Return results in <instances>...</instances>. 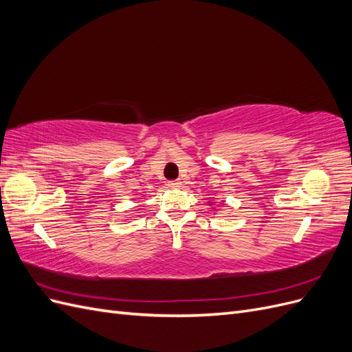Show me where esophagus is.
I'll return each mask as SVG.
<instances>
[{"label": "esophagus", "instance_id": "34e87169", "mask_svg": "<svg viewBox=\"0 0 352 352\" xmlns=\"http://www.w3.org/2000/svg\"><path fill=\"white\" fill-rule=\"evenodd\" d=\"M180 185H182V184H180L179 180H173V182H168V188H179Z\"/></svg>", "mask_w": 352, "mask_h": 352}]
</instances>
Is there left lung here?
Returning <instances> with one entry per match:
<instances>
[{
    "label": "left lung",
    "mask_w": 352,
    "mask_h": 352,
    "mask_svg": "<svg viewBox=\"0 0 352 352\" xmlns=\"http://www.w3.org/2000/svg\"><path fill=\"white\" fill-rule=\"evenodd\" d=\"M208 206H210L211 208H214V202H212V201H208Z\"/></svg>",
    "instance_id": "left-lung-1"
}]
</instances>
